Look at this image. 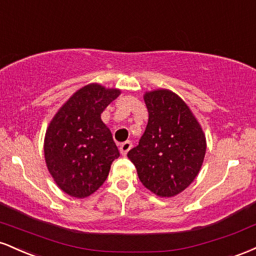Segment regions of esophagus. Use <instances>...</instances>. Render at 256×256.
Instances as JSON below:
<instances>
[{
  "mask_svg": "<svg viewBox=\"0 0 256 256\" xmlns=\"http://www.w3.org/2000/svg\"><path fill=\"white\" fill-rule=\"evenodd\" d=\"M131 148H132V143L130 140H126V142H124L122 146H120V152H122V155H126Z\"/></svg>",
  "mask_w": 256,
  "mask_h": 256,
  "instance_id": "esophagus-1",
  "label": "esophagus"
}]
</instances>
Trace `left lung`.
Instances as JSON below:
<instances>
[{"mask_svg":"<svg viewBox=\"0 0 256 256\" xmlns=\"http://www.w3.org/2000/svg\"><path fill=\"white\" fill-rule=\"evenodd\" d=\"M144 102L148 125L128 156L146 189L171 198L186 189L198 174L206 138L192 110L172 91L146 92Z\"/></svg>","mask_w":256,"mask_h":256,"instance_id":"1","label":"left lung"}]
</instances>
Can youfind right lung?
Here are the masks:
<instances>
[{"instance_id":"1","label":"right lung","mask_w":256,"mask_h":256,"mask_svg":"<svg viewBox=\"0 0 256 256\" xmlns=\"http://www.w3.org/2000/svg\"><path fill=\"white\" fill-rule=\"evenodd\" d=\"M120 95L98 84L82 88L52 120L44 140L49 172L61 190L83 198L95 192L108 177L120 152L101 113Z\"/></svg>"}]
</instances>
